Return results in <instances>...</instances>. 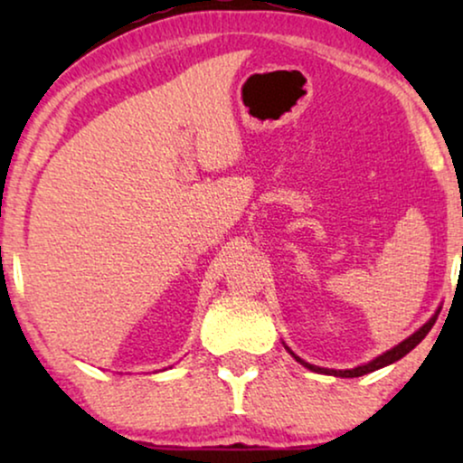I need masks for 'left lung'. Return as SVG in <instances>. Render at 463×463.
<instances>
[{"label": "left lung", "instance_id": "obj_1", "mask_svg": "<svg viewBox=\"0 0 463 463\" xmlns=\"http://www.w3.org/2000/svg\"><path fill=\"white\" fill-rule=\"evenodd\" d=\"M439 314H440V307L436 309L434 316L426 322V325L417 328V331H415L413 335H409V337L404 339V341H401V344L394 345V347H392V350H388V352L379 354L377 358L369 360V363L354 366V369H344V371H337V369H322V366H316V364H309V363H306V360L297 356L295 352H290L287 345H284V347H287V350L290 352V356H293V358L297 360V363L303 364V366H306V369L314 371V373H325V375H335V377H363V375H366V373H373V371H377V369H383V366L394 364L396 360H401L402 356H407V354H409L411 350H413L415 345H420V344H421V339L426 337V335L430 333V328L434 326V322H436V318H439Z\"/></svg>", "mask_w": 463, "mask_h": 463}]
</instances>
